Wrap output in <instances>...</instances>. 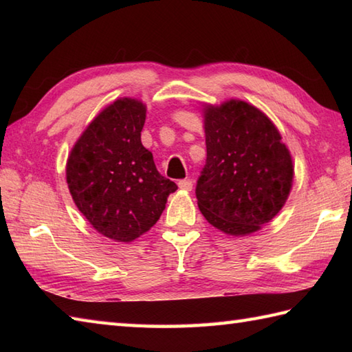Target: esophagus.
<instances>
[{"mask_svg":"<svg viewBox=\"0 0 352 352\" xmlns=\"http://www.w3.org/2000/svg\"><path fill=\"white\" fill-rule=\"evenodd\" d=\"M192 186H193V183H192L190 178H184V180L178 182V188L183 189V190H192Z\"/></svg>","mask_w":352,"mask_h":352,"instance_id":"obj_1","label":"esophagus"}]
</instances>
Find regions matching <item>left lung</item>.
Wrapping results in <instances>:
<instances>
[{
    "mask_svg": "<svg viewBox=\"0 0 352 352\" xmlns=\"http://www.w3.org/2000/svg\"><path fill=\"white\" fill-rule=\"evenodd\" d=\"M204 129L207 159L195 189L199 210L223 233H254L289 197V149L271 119L245 101L208 107Z\"/></svg>",
    "mask_w": 352,
    "mask_h": 352,
    "instance_id": "obj_1",
    "label": "left lung"
}]
</instances>
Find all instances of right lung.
<instances>
[{
    "instance_id": "add662e5",
    "label": "right lung",
    "mask_w": 352,
    "mask_h": 352,
    "mask_svg": "<svg viewBox=\"0 0 352 352\" xmlns=\"http://www.w3.org/2000/svg\"><path fill=\"white\" fill-rule=\"evenodd\" d=\"M145 106L116 100L89 124L66 164L78 210L92 227L118 242H131L159 221L177 184L155 168L142 145Z\"/></svg>"
}]
</instances>
